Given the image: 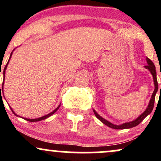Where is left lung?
<instances>
[{
	"label": "left lung",
	"mask_w": 161,
	"mask_h": 161,
	"mask_svg": "<svg viewBox=\"0 0 161 161\" xmlns=\"http://www.w3.org/2000/svg\"><path fill=\"white\" fill-rule=\"evenodd\" d=\"M146 60H147V64L146 66H145V67L146 68V69H148L153 75L155 88H154V92H153V94H152V96H151V98L150 100V102H149L148 106H147V108L145 110V111L142 114H141L139 116H138L137 119H135V120H133V121L129 122V123H123V124H122L120 125H116L113 124V123H110V122L106 120V119H104V118H102L101 116L98 115V114L96 113L95 110H94V114H95L96 117H97L100 121L102 122L104 124L108 125V126H109V127H110V128L116 129H124L132 128V127L136 126V125H138V124H139V123H141V122L144 119H145L146 116L148 115V114H150L151 111L153 110V108H154V104L155 95H156L157 92H158V80H157V73H156V69H155V66H154V63L151 61L150 59L147 58V57L146 58ZM160 91H161V86H160Z\"/></svg>",
	"instance_id": "left-lung-1"
}]
</instances>
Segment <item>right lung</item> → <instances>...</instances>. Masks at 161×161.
I'll return each mask as SVG.
<instances>
[{
    "mask_svg": "<svg viewBox=\"0 0 161 161\" xmlns=\"http://www.w3.org/2000/svg\"><path fill=\"white\" fill-rule=\"evenodd\" d=\"M13 53V52H12ZM12 53H10V57H11V56H12ZM10 59H9V60H10ZM8 63H9V60H8V62H7V65L5 66V67H4V69H3V81H4V78H5V70H6V69H7V65H8ZM0 73H1V72H0ZM0 75H1V74H0ZM1 90H2L3 91V86H2V88H1ZM0 93H1V86H0ZM60 105H59L58 107H57V108L55 109L54 110H53V111H52L51 113H50L49 114H47V115H45V116H42V117H40V118H38V119H27V118H23L24 119H25V120H27V121H29V122H37V121H41V120H43V119H47V117H49V116H51V115H53V114H54L55 112L57 111V110H58L59 109V108H60ZM10 109H11V108H10ZM11 110H12L13 111V110L12 109H11ZM13 113H14V114H15V113H14V111H13ZM15 115H16V114H15ZM17 116V115H16Z\"/></svg>",
    "mask_w": 161,
    "mask_h": 161,
    "instance_id": "1",
    "label": "right lung"
}]
</instances>
